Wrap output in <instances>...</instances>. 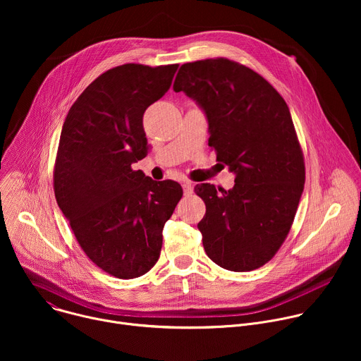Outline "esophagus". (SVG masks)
Returning a JSON list of instances; mask_svg holds the SVG:
<instances>
[{"instance_id": "esophagus-1", "label": "esophagus", "mask_w": 361, "mask_h": 361, "mask_svg": "<svg viewBox=\"0 0 361 361\" xmlns=\"http://www.w3.org/2000/svg\"><path fill=\"white\" fill-rule=\"evenodd\" d=\"M181 185H183V190H184V194H185V195L192 194V184H191L190 181H183Z\"/></svg>"}]
</instances>
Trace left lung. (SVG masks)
Here are the masks:
<instances>
[{"label": "left lung", "mask_w": 361, "mask_h": 361, "mask_svg": "<svg viewBox=\"0 0 361 361\" xmlns=\"http://www.w3.org/2000/svg\"><path fill=\"white\" fill-rule=\"evenodd\" d=\"M173 88L198 102L209 120V145L235 174L228 191L194 188L205 202L197 226L204 250L226 270L259 269L287 238L305 181L286 101L260 74L223 57L183 64Z\"/></svg>", "instance_id": "8db88e82"}]
</instances>
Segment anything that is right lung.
Returning a JSON list of instances; mask_svg holds the SVG:
<instances>
[{"instance_id": "1", "label": "right lung", "mask_w": 361, "mask_h": 361, "mask_svg": "<svg viewBox=\"0 0 361 361\" xmlns=\"http://www.w3.org/2000/svg\"><path fill=\"white\" fill-rule=\"evenodd\" d=\"M178 64H124L97 77L71 106L54 164L59 207L88 259L130 280L157 263L163 228L183 197L131 164L148 151L144 111L170 88Z\"/></svg>"}]
</instances>
